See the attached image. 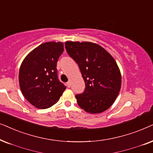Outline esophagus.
<instances>
[{"label":"esophagus","mask_w":153,"mask_h":153,"mask_svg":"<svg viewBox=\"0 0 153 153\" xmlns=\"http://www.w3.org/2000/svg\"><path fill=\"white\" fill-rule=\"evenodd\" d=\"M66 85H67V87H71V83L69 82H66Z\"/></svg>","instance_id":"obj_1"}]
</instances>
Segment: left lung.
Segmentation results:
<instances>
[{"label":"left lung","instance_id":"8db88e82","mask_svg":"<svg viewBox=\"0 0 153 153\" xmlns=\"http://www.w3.org/2000/svg\"><path fill=\"white\" fill-rule=\"evenodd\" d=\"M68 54L77 63L85 80V89L76 94L81 108L100 113L109 108L121 87V74L113 56L105 49L90 42H65Z\"/></svg>","mask_w":153,"mask_h":153}]
</instances>
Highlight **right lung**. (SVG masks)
Here are the masks:
<instances>
[{
    "mask_svg": "<svg viewBox=\"0 0 153 153\" xmlns=\"http://www.w3.org/2000/svg\"><path fill=\"white\" fill-rule=\"evenodd\" d=\"M63 52V42H45L31 51L20 66L22 92L38 108H48L55 104L66 88L59 80L56 69L58 59Z\"/></svg>",
    "mask_w": 153,
    "mask_h": 153,
    "instance_id": "right-lung-1",
    "label": "right lung"
}]
</instances>
